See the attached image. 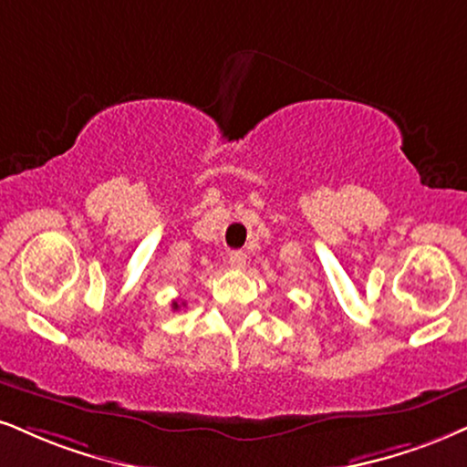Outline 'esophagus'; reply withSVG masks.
Returning a JSON list of instances; mask_svg holds the SVG:
<instances>
[{"mask_svg":"<svg viewBox=\"0 0 467 467\" xmlns=\"http://www.w3.org/2000/svg\"><path fill=\"white\" fill-rule=\"evenodd\" d=\"M229 266L232 268H244L246 266V253L244 251H232L229 253Z\"/></svg>","mask_w":467,"mask_h":467,"instance_id":"obj_1","label":"esophagus"}]
</instances>
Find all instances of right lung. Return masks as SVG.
<instances>
[{
  "label": "right lung",
  "instance_id": "1",
  "mask_svg": "<svg viewBox=\"0 0 467 467\" xmlns=\"http://www.w3.org/2000/svg\"><path fill=\"white\" fill-rule=\"evenodd\" d=\"M172 309H180V303H177V301H172Z\"/></svg>",
  "mask_w": 467,
  "mask_h": 467
}]
</instances>
